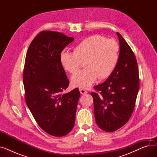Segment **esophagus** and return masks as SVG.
Returning a JSON list of instances; mask_svg holds the SVG:
<instances>
[{
  "label": "esophagus",
  "instance_id": "obj_1",
  "mask_svg": "<svg viewBox=\"0 0 157 157\" xmlns=\"http://www.w3.org/2000/svg\"><path fill=\"white\" fill-rule=\"evenodd\" d=\"M79 92H80L81 94H83V95L87 94V91H86L85 90L82 89V88H80V89H79Z\"/></svg>",
  "mask_w": 157,
  "mask_h": 157
}]
</instances>
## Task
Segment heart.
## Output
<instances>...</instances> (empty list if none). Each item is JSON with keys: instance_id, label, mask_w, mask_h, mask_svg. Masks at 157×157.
<instances>
[{"instance_id": "heart-1", "label": "heart", "mask_w": 157, "mask_h": 157, "mask_svg": "<svg viewBox=\"0 0 157 157\" xmlns=\"http://www.w3.org/2000/svg\"><path fill=\"white\" fill-rule=\"evenodd\" d=\"M119 59V45L116 40L100 35H93L82 40L74 48L73 53L62 51L60 62L69 73L78 71L85 62L84 70L72 76V85L88 88L97 79L108 78L115 69Z\"/></svg>"}]
</instances>
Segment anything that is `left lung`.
Here are the masks:
<instances>
[{
    "instance_id": "obj_1",
    "label": "left lung",
    "mask_w": 157,
    "mask_h": 157,
    "mask_svg": "<svg viewBox=\"0 0 157 157\" xmlns=\"http://www.w3.org/2000/svg\"><path fill=\"white\" fill-rule=\"evenodd\" d=\"M120 40V55L116 67L105 82L94 88L95 121L101 129L114 132L124 125L134 111L139 88L136 56L125 39Z\"/></svg>"
}]
</instances>
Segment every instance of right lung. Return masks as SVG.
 Wrapping results in <instances>:
<instances>
[{
    "label": "right lung",
    "mask_w": 157,
    "mask_h": 157,
    "mask_svg": "<svg viewBox=\"0 0 157 157\" xmlns=\"http://www.w3.org/2000/svg\"><path fill=\"white\" fill-rule=\"evenodd\" d=\"M74 38L43 30L30 43L23 74L25 99L39 126L55 137L69 134L75 123L80 92L62 94L69 85L60 54Z\"/></svg>",
    "instance_id": "obj_1"
}]
</instances>
